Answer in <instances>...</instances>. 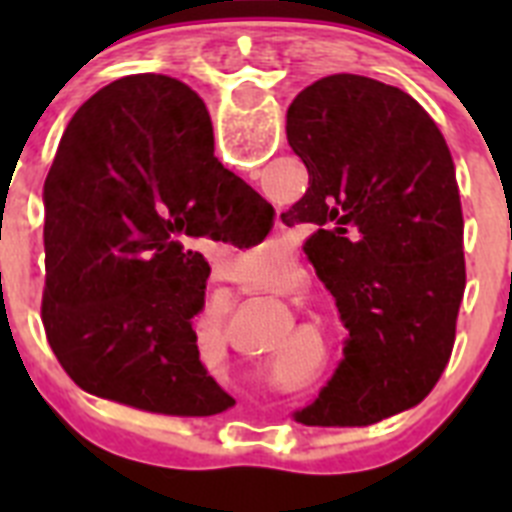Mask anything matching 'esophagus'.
I'll return each instance as SVG.
<instances>
[{
    "label": "esophagus",
    "instance_id": "34e87169",
    "mask_svg": "<svg viewBox=\"0 0 512 512\" xmlns=\"http://www.w3.org/2000/svg\"><path fill=\"white\" fill-rule=\"evenodd\" d=\"M277 228H284V225H282V223H279V220H277Z\"/></svg>",
    "mask_w": 512,
    "mask_h": 512
}]
</instances>
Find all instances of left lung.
Instances as JSON below:
<instances>
[{
    "label": "left lung",
    "instance_id": "8db88e82",
    "mask_svg": "<svg viewBox=\"0 0 512 512\" xmlns=\"http://www.w3.org/2000/svg\"><path fill=\"white\" fill-rule=\"evenodd\" d=\"M305 164L284 225H307L305 253L348 328L343 359L305 425H369L413 408L449 364L464 297V220L454 161L431 115L402 89L333 74L287 110Z\"/></svg>",
    "mask_w": 512,
    "mask_h": 512
}]
</instances>
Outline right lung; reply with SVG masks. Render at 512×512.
Here are the masks:
<instances>
[{"label":"right lung","mask_w":512,"mask_h":512,"mask_svg":"<svg viewBox=\"0 0 512 512\" xmlns=\"http://www.w3.org/2000/svg\"><path fill=\"white\" fill-rule=\"evenodd\" d=\"M210 146L200 94L164 74L122 76L71 117L43 187L40 318L81 390L164 415L235 402L200 361L210 266L192 243L256 246L274 210Z\"/></svg>","instance_id":"add662e5"}]
</instances>
